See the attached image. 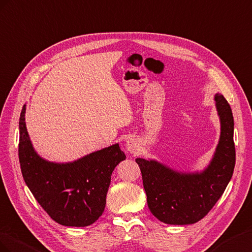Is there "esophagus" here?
<instances>
[{
    "instance_id": "1",
    "label": "esophagus",
    "mask_w": 252,
    "mask_h": 252,
    "mask_svg": "<svg viewBox=\"0 0 252 252\" xmlns=\"http://www.w3.org/2000/svg\"><path fill=\"white\" fill-rule=\"evenodd\" d=\"M126 150L128 151V152L133 153V154L138 153L139 151H140V145H139V142H138L137 139H135V138L127 139L126 146Z\"/></svg>"
}]
</instances>
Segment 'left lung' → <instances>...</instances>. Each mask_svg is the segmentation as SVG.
I'll return each instance as SVG.
<instances>
[{
  "label": "left lung",
  "mask_w": 252,
  "mask_h": 252,
  "mask_svg": "<svg viewBox=\"0 0 252 252\" xmlns=\"http://www.w3.org/2000/svg\"><path fill=\"white\" fill-rule=\"evenodd\" d=\"M221 132L217 152L203 173H178L163 164L137 158L150 211L170 225L194 224L209 213L224 193L235 166L232 111L225 97L215 95Z\"/></svg>",
  "instance_id": "8db88e82"
}]
</instances>
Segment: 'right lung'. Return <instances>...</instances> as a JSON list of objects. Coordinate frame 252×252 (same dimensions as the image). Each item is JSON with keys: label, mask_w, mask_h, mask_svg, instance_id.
Here are the masks:
<instances>
[{"label": "right lung", "mask_w": 252, "mask_h": 252, "mask_svg": "<svg viewBox=\"0 0 252 252\" xmlns=\"http://www.w3.org/2000/svg\"><path fill=\"white\" fill-rule=\"evenodd\" d=\"M19 160L24 181L40 206L63 226L85 227L104 210L115 167L126 159L118 143L69 163L48 162L34 152L20 115Z\"/></svg>", "instance_id": "right-lung-1"}]
</instances>
